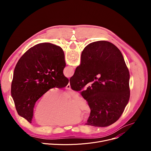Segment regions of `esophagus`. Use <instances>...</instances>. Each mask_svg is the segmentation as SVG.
I'll use <instances>...</instances> for the list:
<instances>
[{"label": "esophagus", "mask_w": 151, "mask_h": 151, "mask_svg": "<svg viewBox=\"0 0 151 151\" xmlns=\"http://www.w3.org/2000/svg\"><path fill=\"white\" fill-rule=\"evenodd\" d=\"M70 83H69L68 85H67V86L66 87V89H67V90H70Z\"/></svg>", "instance_id": "1"}]
</instances>
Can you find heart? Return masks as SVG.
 Returning <instances> with one entry per match:
<instances>
[{
	"label": "heart",
	"instance_id": "obj_1",
	"mask_svg": "<svg viewBox=\"0 0 151 151\" xmlns=\"http://www.w3.org/2000/svg\"><path fill=\"white\" fill-rule=\"evenodd\" d=\"M75 94L76 93L72 91L60 94L55 90L47 91L35 107L33 115L36 122L42 125L63 126L79 122L80 115L89 116L90 107L81 97H74L67 106L66 100Z\"/></svg>",
	"mask_w": 151,
	"mask_h": 151
}]
</instances>
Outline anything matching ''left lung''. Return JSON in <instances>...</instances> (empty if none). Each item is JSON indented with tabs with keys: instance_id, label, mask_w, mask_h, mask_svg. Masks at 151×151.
I'll return each mask as SVG.
<instances>
[{
	"instance_id": "obj_1",
	"label": "left lung",
	"mask_w": 151,
	"mask_h": 151,
	"mask_svg": "<svg viewBox=\"0 0 151 151\" xmlns=\"http://www.w3.org/2000/svg\"><path fill=\"white\" fill-rule=\"evenodd\" d=\"M65 66L62 48L51 43L37 44L21 56L11 84V96L19 115L32 123L37 100L49 90L68 84L63 74Z\"/></svg>"
}]
</instances>
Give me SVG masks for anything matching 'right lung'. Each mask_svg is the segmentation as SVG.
<instances>
[{
    "label": "right lung",
    "instance_id": "obj_1",
    "mask_svg": "<svg viewBox=\"0 0 151 151\" xmlns=\"http://www.w3.org/2000/svg\"><path fill=\"white\" fill-rule=\"evenodd\" d=\"M129 80L122 54L115 45L100 40L85 47L70 84L78 91L90 84L81 93L91 108L86 125L107 127L119 119L130 99Z\"/></svg>",
    "mask_w": 151,
    "mask_h": 151
}]
</instances>
